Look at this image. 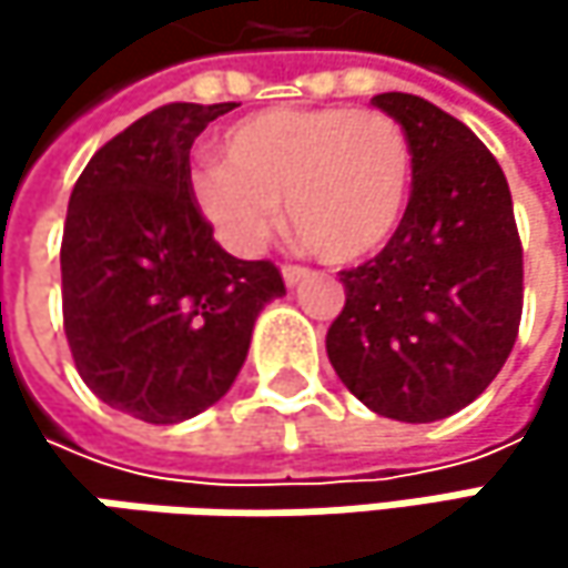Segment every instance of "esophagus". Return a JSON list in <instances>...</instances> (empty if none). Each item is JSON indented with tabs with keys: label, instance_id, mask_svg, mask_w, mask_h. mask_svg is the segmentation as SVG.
Segmentation results:
<instances>
[{
	"label": "esophagus",
	"instance_id": "34e87169",
	"mask_svg": "<svg viewBox=\"0 0 568 568\" xmlns=\"http://www.w3.org/2000/svg\"><path fill=\"white\" fill-rule=\"evenodd\" d=\"M305 276H308V270H302V266H283V280L288 288H295Z\"/></svg>",
	"mask_w": 568,
	"mask_h": 568
}]
</instances>
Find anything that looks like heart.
Returning a JSON list of instances; mask_svg holds the SVG:
<instances>
[{"mask_svg":"<svg viewBox=\"0 0 568 568\" xmlns=\"http://www.w3.org/2000/svg\"><path fill=\"white\" fill-rule=\"evenodd\" d=\"M223 161L190 176L193 200L223 246L260 253L280 226L325 263H355L388 243L410 190V144L372 108H270L223 138Z\"/></svg>","mask_w":568,"mask_h":568,"instance_id":"heart-1","label":"heart"}]
</instances>
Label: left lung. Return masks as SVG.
I'll return each instance as SVG.
<instances>
[{
	"label": "left lung",
	"instance_id": "8db88e82",
	"mask_svg": "<svg viewBox=\"0 0 568 568\" xmlns=\"http://www.w3.org/2000/svg\"><path fill=\"white\" fill-rule=\"evenodd\" d=\"M372 104L407 134L410 200L388 246L342 270L325 352L375 414L427 424L484 395L510 358L523 246L507 176L464 121L404 91Z\"/></svg>",
	"mask_w": 568,
	"mask_h": 568
}]
</instances>
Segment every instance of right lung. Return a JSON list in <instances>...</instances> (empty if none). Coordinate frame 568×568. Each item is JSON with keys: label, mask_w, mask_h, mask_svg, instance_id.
I'll return each instance as SVG.
<instances>
[{"label": "right lung", "mask_w": 568, "mask_h": 568, "mask_svg": "<svg viewBox=\"0 0 568 568\" xmlns=\"http://www.w3.org/2000/svg\"><path fill=\"white\" fill-rule=\"evenodd\" d=\"M223 104L173 101L81 171L61 236V315L81 382L148 420H186L236 382L256 315L285 295L270 260H236L190 190V148Z\"/></svg>", "instance_id": "1"}]
</instances>
